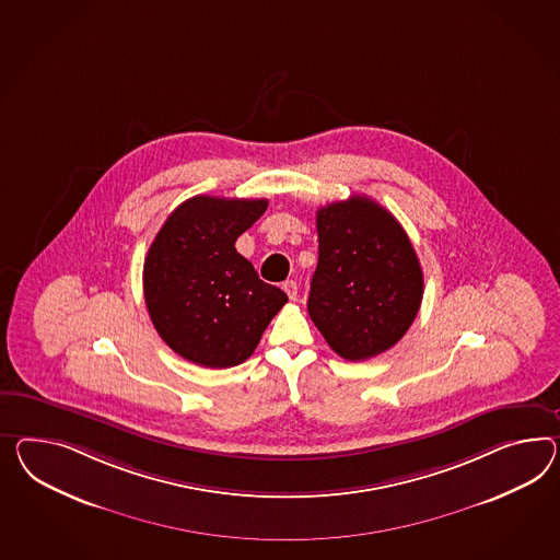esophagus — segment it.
<instances>
[{
  "mask_svg": "<svg viewBox=\"0 0 560 560\" xmlns=\"http://www.w3.org/2000/svg\"><path fill=\"white\" fill-rule=\"evenodd\" d=\"M282 288H284V292H287L290 301H296V299H299V284H296L294 280H287V282L282 284Z\"/></svg>",
  "mask_w": 560,
  "mask_h": 560,
  "instance_id": "esophagus-1",
  "label": "esophagus"
}]
</instances>
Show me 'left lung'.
I'll return each mask as SVG.
<instances>
[{
	"mask_svg": "<svg viewBox=\"0 0 560 560\" xmlns=\"http://www.w3.org/2000/svg\"><path fill=\"white\" fill-rule=\"evenodd\" d=\"M318 264L308 315L330 349L349 361L375 358L415 323L424 278L398 219L353 195L316 211Z\"/></svg>",
	"mask_w": 560,
	"mask_h": 560,
	"instance_id": "8db88e82",
	"label": "left lung"
}]
</instances>
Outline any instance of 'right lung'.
<instances>
[{
  "mask_svg": "<svg viewBox=\"0 0 560 560\" xmlns=\"http://www.w3.org/2000/svg\"><path fill=\"white\" fill-rule=\"evenodd\" d=\"M266 199L197 195L164 221L144 261L145 306L162 341L202 368H233L249 358L288 302L237 254V237Z\"/></svg>",
  "mask_w": 560,
  "mask_h": 560,
  "instance_id": "right-lung-1",
  "label": "right lung"
}]
</instances>
